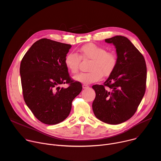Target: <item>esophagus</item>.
Listing matches in <instances>:
<instances>
[{
	"label": "esophagus",
	"mask_w": 161,
	"mask_h": 161,
	"mask_svg": "<svg viewBox=\"0 0 161 161\" xmlns=\"http://www.w3.org/2000/svg\"><path fill=\"white\" fill-rule=\"evenodd\" d=\"M83 86V88H88V86L87 85H85V84H84V85H83V86Z\"/></svg>",
	"instance_id": "34e87169"
}]
</instances>
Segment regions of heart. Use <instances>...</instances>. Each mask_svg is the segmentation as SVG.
Returning <instances> with one entry per match:
<instances>
[{"label": "heart", "instance_id": "b5f03b06", "mask_svg": "<svg viewBox=\"0 0 161 161\" xmlns=\"http://www.w3.org/2000/svg\"><path fill=\"white\" fill-rule=\"evenodd\" d=\"M79 55L75 53H69L65 57L64 63L67 69L71 73L75 74L78 70L83 60H90L88 64V73H81L76 75V81L84 84H89L99 81L103 75L109 76L114 70L117 57L115 53L107 52L106 50L94 43H88L80 48Z\"/></svg>", "mask_w": 161, "mask_h": 161}]
</instances>
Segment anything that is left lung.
I'll return each mask as SVG.
<instances>
[{"label":"left lung","mask_w":161,"mask_h":161,"mask_svg":"<svg viewBox=\"0 0 161 161\" xmlns=\"http://www.w3.org/2000/svg\"><path fill=\"white\" fill-rule=\"evenodd\" d=\"M116 48L117 64L104 85L92 86L96 98L95 116L115 125L130 119L137 111L146 90L147 65L143 55L127 37L116 36L105 39Z\"/></svg>","instance_id":"1"}]
</instances>
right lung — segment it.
Instances as JSON below:
<instances>
[{
    "label": "right lung",
    "instance_id": "obj_1",
    "mask_svg": "<svg viewBox=\"0 0 161 161\" xmlns=\"http://www.w3.org/2000/svg\"><path fill=\"white\" fill-rule=\"evenodd\" d=\"M71 47V44L43 38L35 42L21 60L19 73L24 101L43 124L64 121L82 90L81 83L71 79L64 63ZM62 84L68 86L60 88Z\"/></svg>",
    "mask_w": 161,
    "mask_h": 161
}]
</instances>
